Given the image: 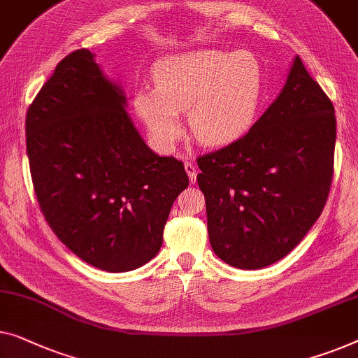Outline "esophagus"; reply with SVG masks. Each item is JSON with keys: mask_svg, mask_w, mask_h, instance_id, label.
Instances as JSON below:
<instances>
[{"mask_svg": "<svg viewBox=\"0 0 358 358\" xmlns=\"http://www.w3.org/2000/svg\"><path fill=\"white\" fill-rule=\"evenodd\" d=\"M184 168H185V171H187L190 182H192V184H195V182H196V166H195V164L187 162V163L184 164Z\"/></svg>", "mask_w": 358, "mask_h": 358, "instance_id": "1", "label": "esophagus"}]
</instances>
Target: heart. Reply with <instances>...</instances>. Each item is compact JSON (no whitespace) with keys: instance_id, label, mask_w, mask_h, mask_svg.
<instances>
[{"instance_id":"obj_1","label":"heart","mask_w":358,"mask_h":358,"mask_svg":"<svg viewBox=\"0 0 358 358\" xmlns=\"http://www.w3.org/2000/svg\"><path fill=\"white\" fill-rule=\"evenodd\" d=\"M262 96V67L252 55L201 50L159 61L155 89L138 90L134 108L163 147L179 137L185 111L195 141L221 147L252 127Z\"/></svg>"}]
</instances>
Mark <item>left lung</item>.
Returning <instances> with one entry per match:
<instances>
[{
    "instance_id": "obj_1",
    "label": "left lung",
    "mask_w": 358,
    "mask_h": 358,
    "mask_svg": "<svg viewBox=\"0 0 358 358\" xmlns=\"http://www.w3.org/2000/svg\"><path fill=\"white\" fill-rule=\"evenodd\" d=\"M334 145L333 101L297 56L282 92L250 131L196 158L216 255L260 269L297 247L328 200Z\"/></svg>"
}]
</instances>
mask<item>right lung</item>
Here are the masks:
<instances>
[{
  "label": "right lung",
  "mask_w": 358,
  "mask_h": 358,
  "mask_svg": "<svg viewBox=\"0 0 358 358\" xmlns=\"http://www.w3.org/2000/svg\"><path fill=\"white\" fill-rule=\"evenodd\" d=\"M25 142L41 213L72 253L110 273L157 255L189 176L182 162L147 147L121 87L89 50L67 55L41 87L25 116Z\"/></svg>",
  "instance_id": "right-lung-1"
}]
</instances>
